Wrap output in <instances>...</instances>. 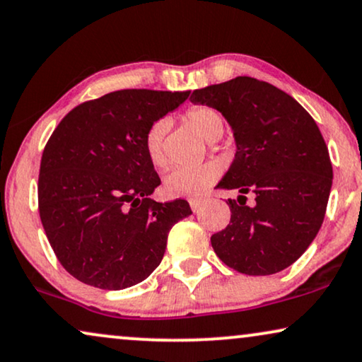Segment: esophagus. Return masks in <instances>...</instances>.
Returning a JSON list of instances; mask_svg holds the SVG:
<instances>
[{"instance_id":"esophagus-1","label":"esophagus","mask_w":362,"mask_h":362,"mask_svg":"<svg viewBox=\"0 0 362 362\" xmlns=\"http://www.w3.org/2000/svg\"><path fill=\"white\" fill-rule=\"evenodd\" d=\"M189 204H190V209H192V210H194V211H199L200 205H202V200H200V199H190V200H189Z\"/></svg>"}]
</instances>
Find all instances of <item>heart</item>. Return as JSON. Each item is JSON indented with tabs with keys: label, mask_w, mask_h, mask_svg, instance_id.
Listing matches in <instances>:
<instances>
[{
	"label": "heart",
	"mask_w": 362,
	"mask_h": 362,
	"mask_svg": "<svg viewBox=\"0 0 362 362\" xmlns=\"http://www.w3.org/2000/svg\"><path fill=\"white\" fill-rule=\"evenodd\" d=\"M185 120L194 131L206 142H215L223 136V119L215 109L199 105L187 110ZM168 129L165 119L153 122L146 134V153L153 167L165 165L163 137ZM220 175L215 163H204L195 168H173L163 178V190L168 197H197L214 185Z\"/></svg>",
	"instance_id": "heart-1"
}]
</instances>
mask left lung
<instances>
[{
	"mask_svg": "<svg viewBox=\"0 0 362 362\" xmlns=\"http://www.w3.org/2000/svg\"><path fill=\"white\" fill-rule=\"evenodd\" d=\"M190 100L218 110L237 146L216 185L240 194L226 202L228 226L211 235L216 257L255 276L288 268L316 238L332 185L315 119L290 94L248 76L195 89ZM247 193L255 195L252 207L244 204Z\"/></svg>",
	"mask_w": 362,
	"mask_h": 362,
	"instance_id": "left-lung-1",
	"label": "left lung"
}]
</instances>
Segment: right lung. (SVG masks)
I'll return each mask as SVG.
<instances>
[{
    "label": "right lung",
    "mask_w": 362,
    "mask_h": 362,
    "mask_svg": "<svg viewBox=\"0 0 362 362\" xmlns=\"http://www.w3.org/2000/svg\"><path fill=\"white\" fill-rule=\"evenodd\" d=\"M190 90L122 89L77 105L41 158L42 226L66 272L100 290L141 283L160 264L168 231L192 214L187 200L157 204L146 153L148 127Z\"/></svg>",
    "instance_id": "right-lung-1"
}]
</instances>
